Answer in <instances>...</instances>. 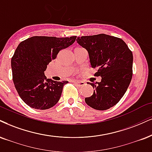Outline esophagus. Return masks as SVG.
Segmentation results:
<instances>
[{"instance_id":"1","label":"esophagus","mask_w":152,"mask_h":152,"mask_svg":"<svg viewBox=\"0 0 152 152\" xmlns=\"http://www.w3.org/2000/svg\"><path fill=\"white\" fill-rule=\"evenodd\" d=\"M73 82H74V83H75L76 85L79 86V87H82V86H83L84 85H85V82H82V81H77V80H73Z\"/></svg>"}]
</instances>
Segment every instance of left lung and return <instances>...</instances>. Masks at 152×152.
Here are the masks:
<instances>
[{
	"label": "left lung",
	"mask_w": 152,
	"mask_h": 152,
	"mask_svg": "<svg viewBox=\"0 0 152 152\" xmlns=\"http://www.w3.org/2000/svg\"><path fill=\"white\" fill-rule=\"evenodd\" d=\"M77 41L87 50L91 67L97 68L94 76L102 77L100 82H88L94 90L85 98L86 104L99 110L113 107L126 92L132 80V51L123 39L105 34L77 37Z\"/></svg>",
	"instance_id": "left-lung-1"
}]
</instances>
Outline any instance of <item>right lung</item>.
Listing matches in <instances>:
<instances>
[{
  "label": "right lung",
  "mask_w": 152,
  "mask_h": 152,
  "mask_svg": "<svg viewBox=\"0 0 152 152\" xmlns=\"http://www.w3.org/2000/svg\"><path fill=\"white\" fill-rule=\"evenodd\" d=\"M76 38L35 36L18 45L11 59L12 80L19 96L29 107L48 109L58 102L68 82L47 79L44 71L60 50L72 45Z\"/></svg>",
  "instance_id": "1"
}]
</instances>
